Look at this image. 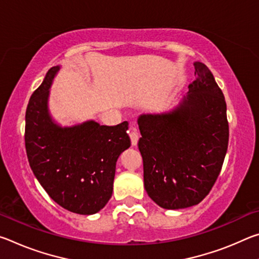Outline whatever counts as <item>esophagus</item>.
I'll return each mask as SVG.
<instances>
[{"instance_id": "1", "label": "esophagus", "mask_w": 259, "mask_h": 259, "mask_svg": "<svg viewBox=\"0 0 259 259\" xmlns=\"http://www.w3.org/2000/svg\"><path fill=\"white\" fill-rule=\"evenodd\" d=\"M129 136H130V139H131V144H133L134 146L137 145L138 143V133H137V129L135 128V126H131L130 131H129Z\"/></svg>"}]
</instances>
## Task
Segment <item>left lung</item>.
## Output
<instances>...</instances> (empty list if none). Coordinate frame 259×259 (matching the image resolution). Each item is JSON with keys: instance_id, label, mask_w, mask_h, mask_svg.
I'll list each match as a JSON object with an SVG mask.
<instances>
[{"instance_id": "obj_1", "label": "left lung", "mask_w": 259, "mask_h": 259, "mask_svg": "<svg viewBox=\"0 0 259 259\" xmlns=\"http://www.w3.org/2000/svg\"><path fill=\"white\" fill-rule=\"evenodd\" d=\"M194 67L195 81L176 108L138 119L144 186L164 209L200 203L217 181L229 145L224 95L204 64L195 61Z\"/></svg>"}]
</instances>
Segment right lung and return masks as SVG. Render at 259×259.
<instances>
[{
  "label": "right lung",
  "mask_w": 259,
  "mask_h": 259,
  "mask_svg": "<svg viewBox=\"0 0 259 259\" xmlns=\"http://www.w3.org/2000/svg\"><path fill=\"white\" fill-rule=\"evenodd\" d=\"M59 66L48 71L26 109L25 146L35 177L60 207L78 214L103 209L113 192L116 161L131 143L128 122L113 126L87 121L63 126L52 121L48 98Z\"/></svg>",
  "instance_id": "add662e5"
}]
</instances>
